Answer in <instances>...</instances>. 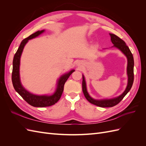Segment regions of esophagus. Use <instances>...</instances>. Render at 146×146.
Segmentation results:
<instances>
[{
	"label": "esophagus",
	"mask_w": 146,
	"mask_h": 146,
	"mask_svg": "<svg viewBox=\"0 0 146 146\" xmlns=\"http://www.w3.org/2000/svg\"><path fill=\"white\" fill-rule=\"evenodd\" d=\"M77 65H78V66H80V64H79V63H78V64H77Z\"/></svg>",
	"instance_id": "34e87169"
}]
</instances>
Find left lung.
<instances>
[{
  "label": "left lung",
  "instance_id": "1",
  "mask_svg": "<svg viewBox=\"0 0 146 146\" xmlns=\"http://www.w3.org/2000/svg\"><path fill=\"white\" fill-rule=\"evenodd\" d=\"M110 36L111 37V41L114 44L113 47H116L118 49L120 50L123 54H124L127 58V72L128 76V83L126 87L125 90L123 91V93L117 98H114L110 99H102V100H96L88 94L86 89V85L85 77L83 75V81H82V90L85 96L86 99L88 102H90L92 104H94L96 106H98L100 107H112L118 104L124 98L125 95L129 92L131 88L133 85V83L134 80V73H133V68H134V60L133 56L132 55L130 50L129 49L125 42L123 41L122 39L119 38L116 35L110 33Z\"/></svg>",
  "mask_w": 146,
  "mask_h": 146
}]
</instances>
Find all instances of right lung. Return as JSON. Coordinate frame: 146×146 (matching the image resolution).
Returning a JSON list of instances; mask_svg holds the SVG:
<instances>
[{"mask_svg":"<svg viewBox=\"0 0 146 146\" xmlns=\"http://www.w3.org/2000/svg\"><path fill=\"white\" fill-rule=\"evenodd\" d=\"M44 32V30L41 31H37L27 38L23 39L21 42V44L17 49L16 54H15L14 58L13 61V71H12V83L13 87H14L16 91L18 93L22 98H23L30 105L35 107H46L55 104L58 102L64 90V85L65 82L67 81L69 76L75 70L72 69L68 73H66L61 76L58 79L57 82V86L55 92L53 94L42 95L39 96L30 93L29 91L26 90L22 85L20 80L19 74V66H20V59L21 56L23 53L24 46L30 39L38 36L39 35Z\"/></svg>","mask_w":146,"mask_h":146,"instance_id":"1","label":"right lung"}]
</instances>
